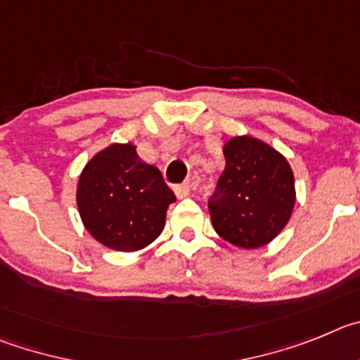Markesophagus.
<instances>
[{
  "label": "esophagus",
  "mask_w": 360,
  "mask_h": 360,
  "mask_svg": "<svg viewBox=\"0 0 360 360\" xmlns=\"http://www.w3.org/2000/svg\"><path fill=\"white\" fill-rule=\"evenodd\" d=\"M174 192H176L177 199H184V197H186L188 193H190V184H188V183L177 184V186L174 188Z\"/></svg>",
  "instance_id": "esophagus-1"
}]
</instances>
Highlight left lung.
<instances>
[{"label":"left lung","mask_w":360,"mask_h":360,"mask_svg":"<svg viewBox=\"0 0 360 360\" xmlns=\"http://www.w3.org/2000/svg\"><path fill=\"white\" fill-rule=\"evenodd\" d=\"M224 158V172L208 202L213 228L236 248H262L292 215V168L276 148L252 136L226 141Z\"/></svg>","instance_id":"1"}]
</instances>
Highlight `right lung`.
Listing matches in <instances>:
<instances>
[{"instance_id": "add662e5", "label": "right lung", "mask_w": 360, "mask_h": 360, "mask_svg": "<svg viewBox=\"0 0 360 360\" xmlns=\"http://www.w3.org/2000/svg\"><path fill=\"white\" fill-rule=\"evenodd\" d=\"M176 195L136 145L112 143L87 161L77 184L84 228L109 249L138 251L156 240Z\"/></svg>"}]
</instances>
